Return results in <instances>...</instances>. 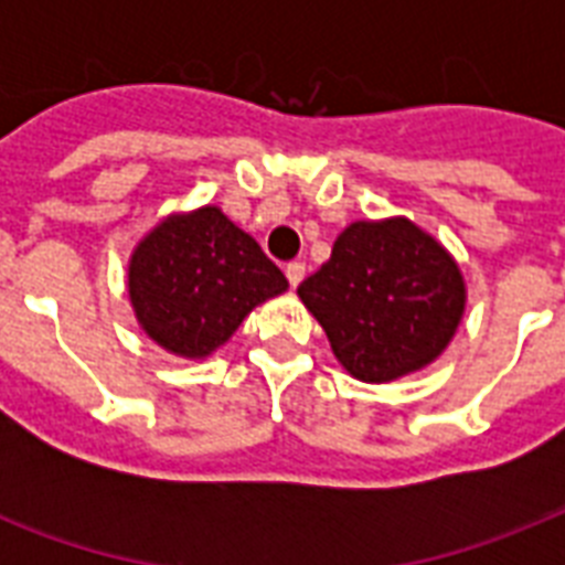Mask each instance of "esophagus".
<instances>
[{
    "mask_svg": "<svg viewBox=\"0 0 565 565\" xmlns=\"http://www.w3.org/2000/svg\"><path fill=\"white\" fill-rule=\"evenodd\" d=\"M284 273H287V281H290V287L296 290L301 284V278H305V264H287Z\"/></svg>",
    "mask_w": 565,
    "mask_h": 565,
    "instance_id": "1",
    "label": "esophagus"
}]
</instances>
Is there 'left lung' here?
<instances>
[{
  "mask_svg": "<svg viewBox=\"0 0 565 565\" xmlns=\"http://www.w3.org/2000/svg\"><path fill=\"white\" fill-rule=\"evenodd\" d=\"M299 299L349 375L390 384L446 352L463 319L466 281L434 234L386 216L352 222L299 284Z\"/></svg>",
  "mask_w": 565,
  "mask_h": 565,
  "instance_id": "obj_1",
  "label": "left lung"
}]
</instances>
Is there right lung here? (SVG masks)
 I'll return each instance as SVG.
<instances>
[{
    "label": "right lung",
    "mask_w": 565,
    "mask_h": 565,
    "mask_svg": "<svg viewBox=\"0 0 565 565\" xmlns=\"http://www.w3.org/2000/svg\"><path fill=\"white\" fill-rule=\"evenodd\" d=\"M128 299L146 337L175 358L204 361L243 319L290 284L252 234L216 204L154 222L128 257Z\"/></svg>",
    "instance_id": "obj_1"
}]
</instances>
